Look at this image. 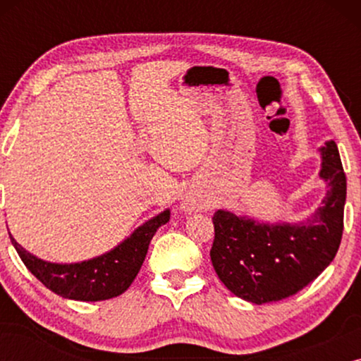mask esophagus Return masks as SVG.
Returning a JSON list of instances; mask_svg holds the SVG:
<instances>
[{
    "mask_svg": "<svg viewBox=\"0 0 361 361\" xmlns=\"http://www.w3.org/2000/svg\"><path fill=\"white\" fill-rule=\"evenodd\" d=\"M182 209L187 212H192V210L200 209V204L195 199H192V197H187V199L182 202Z\"/></svg>",
    "mask_w": 361,
    "mask_h": 361,
    "instance_id": "obj_1",
    "label": "esophagus"
}]
</instances>
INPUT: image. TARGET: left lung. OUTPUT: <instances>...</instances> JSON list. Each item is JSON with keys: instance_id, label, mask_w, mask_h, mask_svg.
<instances>
[{"instance_id": "8db88e82", "label": "left lung", "mask_w": 361, "mask_h": 361, "mask_svg": "<svg viewBox=\"0 0 361 361\" xmlns=\"http://www.w3.org/2000/svg\"><path fill=\"white\" fill-rule=\"evenodd\" d=\"M319 152V177L327 192L305 221L269 224L228 210L214 214L212 264L236 298L258 305L290 298L334 261L343 233L347 177L335 141H325Z\"/></svg>"}]
</instances>
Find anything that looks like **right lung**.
<instances>
[{"instance_id":"1","label":"right lung","mask_w":361,"mask_h":361,"mask_svg":"<svg viewBox=\"0 0 361 361\" xmlns=\"http://www.w3.org/2000/svg\"><path fill=\"white\" fill-rule=\"evenodd\" d=\"M169 219L171 210L166 209L137 226L113 250L80 263H51L24 250L11 233L9 238L26 268L47 289L66 299L97 302L116 298L130 288L140 273L152 236Z\"/></svg>"}]
</instances>
